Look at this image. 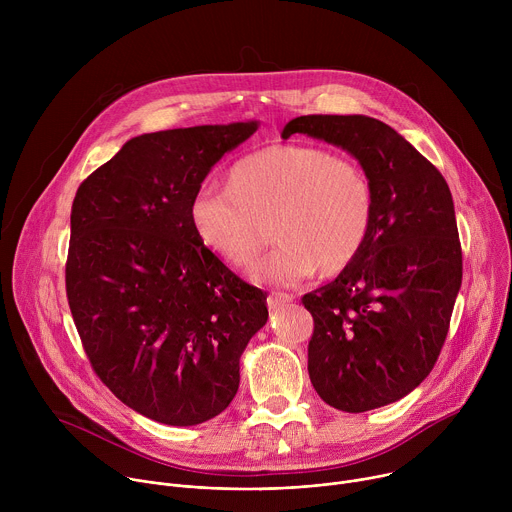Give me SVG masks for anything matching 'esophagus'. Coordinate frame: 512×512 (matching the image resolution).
<instances>
[{
  "mask_svg": "<svg viewBox=\"0 0 512 512\" xmlns=\"http://www.w3.org/2000/svg\"><path fill=\"white\" fill-rule=\"evenodd\" d=\"M291 300H294V296L283 294V291H271V294L267 296V306H269L271 310H279V308L287 306Z\"/></svg>",
  "mask_w": 512,
  "mask_h": 512,
  "instance_id": "34e87169",
  "label": "esophagus"
}]
</instances>
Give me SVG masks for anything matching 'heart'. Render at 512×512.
<instances>
[{"instance_id": "heart-1", "label": "heart", "mask_w": 512, "mask_h": 512, "mask_svg": "<svg viewBox=\"0 0 512 512\" xmlns=\"http://www.w3.org/2000/svg\"><path fill=\"white\" fill-rule=\"evenodd\" d=\"M225 186L202 184L188 206L198 241L233 269L255 267L269 241L277 247L259 275L296 285L318 267L336 275L369 243L377 196L358 162L318 145L275 143L237 160Z\"/></svg>"}]
</instances>
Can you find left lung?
I'll use <instances>...</instances> for the list:
<instances>
[{
    "label": "left lung",
    "instance_id": "left-lung-1",
    "mask_svg": "<svg viewBox=\"0 0 512 512\" xmlns=\"http://www.w3.org/2000/svg\"><path fill=\"white\" fill-rule=\"evenodd\" d=\"M340 145L373 180L375 225L356 261L302 298L314 318L308 373L334 409L362 413L399 401L433 369L462 285V245L450 186L387 123L364 115H304L281 137Z\"/></svg>",
    "mask_w": 512,
    "mask_h": 512
}]
</instances>
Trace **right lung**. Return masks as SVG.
Segmentation results:
<instances>
[{
  "label": "right lung",
  "mask_w": 512,
  "mask_h": 512,
  "mask_svg": "<svg viewBox=\"0 0 512 512\" xmlns=\"http://www.w3.org/2000/svg\"><path fill=\"white\" fill-rule=\"evenodd\" d=\"M255 121L129 139L77 190L66 298L95 375L133 411L196 425L229 407L267 294L196 237L188 206Z\"/></svg>",
  "instance_id": "add662e5"
}]
</instances>
